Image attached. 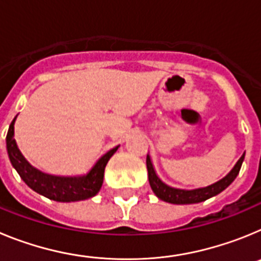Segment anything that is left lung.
Instances as JSON below:
<instances>
[{"mask_svg": "<svg viewBox=\"0 0 261 261\" xmlns=\"http://www.w3.org/2000/svg\"><path fill=\"white\" fill-rule=\"evenodd\" d=\"M243 159L244 154L239 158V161L237 162V165L234 166L231 171L226 175L223 179H221L220 181H217V183L212 184V186L204 187V188H197V190H179V188H174V187H170L166 183H163L158 177V175L155 174V170H154L153 163H151V159L149 155L146 156L147 176H149V183H150L151 190H153V192L155 193L158 199L163 200L166 202H170V204L177 205L197 204V202L205 201V200L211 199V197L226 190L234 181L237 175L239 174Z\"/></svg>", "mask_w": 261, "mask_h": 261, "instance_id": "1", "label": "left lung"}]
</instances>
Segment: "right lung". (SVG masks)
Masks as SVG:
<instances>
[{
    "instance_id": "obj_1",
    "label": "right lung",
    "mask_w": 261,
    "mask_h": 261,
    "mask_svg": "<svg viewBox=\"0 0 261 261\" xmlns=\"http://www.w3.org/2000/svg\"><path fill=\"white\" fill-rule=\"evenodd\" d=\"M15 119L11 121L9 126L8 136H6V147L10 162L13 167L17 170L22 180L31 188L32 191L38 192L39 195L45 196L47 199L59 202H71L87 200L95 196L99 192L103 184L105 168L110 158L117 150V147L111 149L110 151L96 161L93 168L86 175L74 177L53 176V175L44 174L32 167L26 158L22 155L14 140V123Z\"/></svg>"
}]
</instances>
